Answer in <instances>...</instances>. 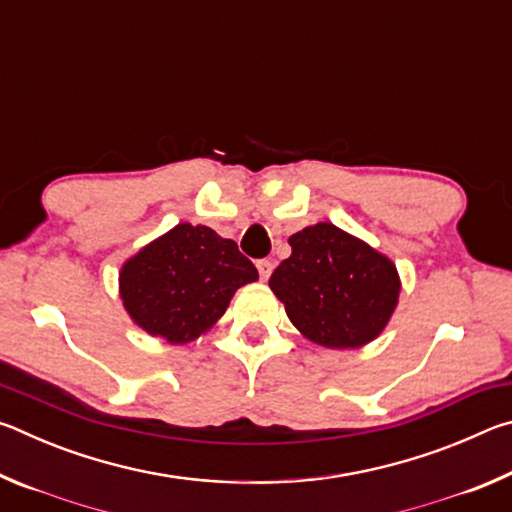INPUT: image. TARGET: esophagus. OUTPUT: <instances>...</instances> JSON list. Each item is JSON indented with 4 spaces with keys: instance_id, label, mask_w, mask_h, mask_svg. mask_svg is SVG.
Masks as SVG:
<instances>
[{
    "instance_id": "obj_1",
    "label": "esophagus",
    "mask_w": 512,
    "mask_h": 512,
    "mask_svg": "<svg viewBox=\"0 0 512 512\" xmlns=\"http://www.w3.org/2000/svg\"><path fill=\"white\" fill-rule=\"evenodd\" d=\"M257 271H259V277H262V280H268V277H271V273H273V262H271V259H259Z\"/></svg>"
}]
</instances>
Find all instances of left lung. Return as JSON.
Here are the masks:
<instances>
[{
  "instance_id": "left-lung-1",
  "label": "left lung",
  "mask_w": 512,
  "mask_h": 512,
  "mask_svg": "<svg viewBox=\"0 0 512 512\" xmlns=\"http://www.w3.org/2000/svg\"><path fill=\"white\" fill-rule=\"evenodd\" d=\"M291 257L268 287L298 332L329 350L363 348L384 332L402 280L391 257L320 221L289 237Z\"/></svg>"
}]
</instances>
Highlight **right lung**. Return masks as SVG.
<instances>
[{
	"instance_id": "add662e5",
	"label": "right lung",
	"mask_w": 512,
	"mask_h": 512,
	"mask_svg": "<svg viewBox=\"0 0 512 512\" xmlns=\"http://www.w3.org/2000/svg\"><path fill=\"white\" fill-rule=\"evenodd\" d=\"M257 268L207 225L178 223L121 264L119 298L146 334L185 345L210 332Z\"/></svg>"
}]
</instances>
